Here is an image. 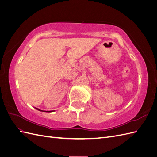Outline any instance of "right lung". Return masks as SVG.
I'll return each mask as SVG.
<instances>
[{
  "mask_svg": "<svg viewBox=\"0 0 157 157\" xmlns=\"http://www.w3.org/2000/svg\"><path fill=\"white\" fill-rule=\"evenodd\" d=\"M39 111H41V110H40V109H39ZM46 112H51V111H46Z\"/></svg>",
  "mask_w": 157,
  "mask_h": 157,
  "instance_id": "add662e5",
  "label": "right lung"
}]
</instances>
